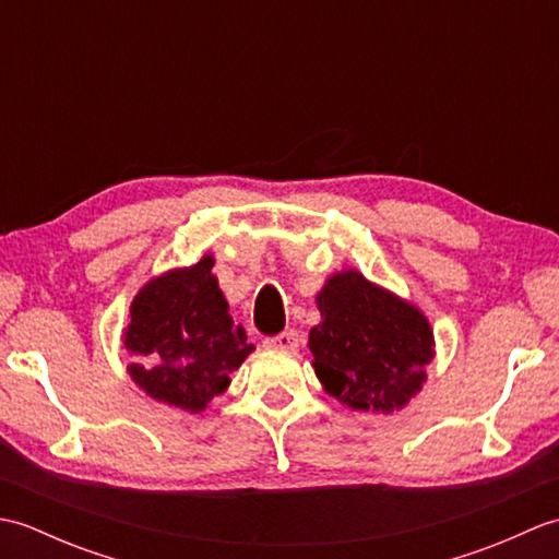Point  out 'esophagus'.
Listing matches in <instances>:
<instances>
[{"label":"esophagus","instance_id":"obj_1","mask_svg":"<svg viewBox=\"0 0 559 559\" xmlns=\"http://www.w3.org/2000/svg\"><path fill=\"white\" fill-rule=\"evenodd\" d=\"M264 346L271 348V350H298V334L295 331H283V334L273 336V338H266Z\"/></svg>","mask_w":559,"mask_h":559}]
</instances>
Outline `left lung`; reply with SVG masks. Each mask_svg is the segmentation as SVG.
I'll list each match as a JSON object with an SVG mask.
<instances>
[{
  "label": "left lung",
  "mask_w": 559,
  "mask_h": 559,
  "mask_svg": "<svg viewBox=\"0 0 559 559\" xmlns=\"http://www.w3.org/2000/svg\"><path fill=\"white\" fill-rule=\"evenodd\" d=\"M314 300L322 322L307 346L326 394L365 413L406 408L435 358V334L420 307L358 269L331 273Z\"/></svg>",
  "instance_id": "left-lung-1"
}]
</instances>
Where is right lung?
Instances as JSON below:
<instances>
[{"instance_id": "1", "label": "right lung", "mask_w": 559, "mask_h": 559, "mask_svg": "<svg viewBox=\"0 0 559 559\" xmlns=\"http://www.w3.org/2000/svg\"><path fill=\"white\" fill-rule=\"evenodd\" d=\"M213 264V254H204L146 281L122 331V346L134 355L127 367L132 382L153 401L187 413H204L225 394L230 374L254 350L245 326L233 322Z\"/></svg>"}]
</instances>
